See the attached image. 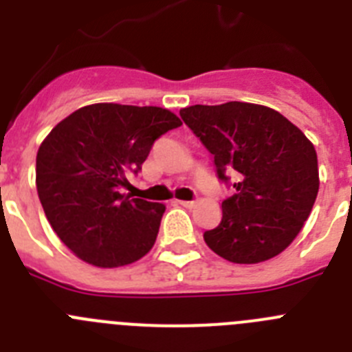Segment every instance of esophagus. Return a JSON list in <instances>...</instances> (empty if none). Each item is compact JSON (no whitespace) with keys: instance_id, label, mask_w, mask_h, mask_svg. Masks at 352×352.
<instances>
[{"instance_id":"34e87169","label":"esophagus","mask_w":352,"mask_h":352,"mask_svg":"<svg viewBox=\"0 0 352 352\" xmlns=\"http://www.w3.org/2000/svg\"><path fill=\"white\" fill-rule=\"evenodd\" d=\"M176 204H179V206L183 208H194V201H176Z\"/></svg>"}]
</instances>
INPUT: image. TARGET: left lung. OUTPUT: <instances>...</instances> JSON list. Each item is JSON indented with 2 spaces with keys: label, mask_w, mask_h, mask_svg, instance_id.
Masks as SVG:
<instances>
[{
  "label": "left lung",
  "mask_w": 352,
  "mask_h": 352,
  "mask_svg": "<svg viewBox=\"0 0 352 352\" xmlns=\"http://www.w3.org/2000/svg\"><path fill=\"white\" fill-rule=\"evenodd\" d=\"M179 116L234 192L222 201L219 226L204 232L208 247L236 264L278 256L301 231L319 192L312 142L287 118L257 104L192 105Z\"/></svg>",
  "instance_id": "1"
}]
</instances>
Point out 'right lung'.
Masks as SVG:
<instances>
[{"label": "right lung", "mask_w": 352, "mask_h": 352, "mask_svg": "<svg viewBox=\"0 0 352 352\" xmlns=\"http://www.w3.org/2000/svg\"><path fill=\"white\" fill-rule=\"evenodd\" d=\"M182 121L162 107L93 104L60 121L36 153L45 217L79 259L118 268L146 256L166 206L121 194L153 142Z\"/></svg>", "instance_id": "right-lung-1"}]
</instances>
